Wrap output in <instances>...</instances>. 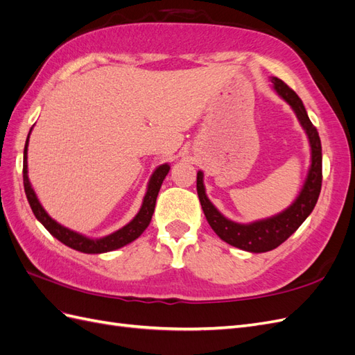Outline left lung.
I'll return each instance as SVG.
<instances>
[{"instance_id": "obj_1", "label": "left lung", "mask_w": 355, "mask_h": 355, "mask_svg": "<svg viewBox=\"0 0 355 355\" xmlns=\"http://www.w3.org/2000/svg\"><path fill=\"white\" fill-rule=\"evenodd\" d=\"M274 90L292 106L297 120L305 130L309 146H311V166L305 179V184L300 189L296 200L282 213L272 218L256 220L252 223H237L227 219L223 214L213 206V202L206 196L204 188V175L200 170L197 173V192L211 230L218 234V237L234 247L252 253H263L274 250L275 247L284 243L292 235L304 220L314 210L320 191H321V142L317 128L311 123L305 106L299 96L288 87L280 78H271Z\"/></svg>"}]
</instances>
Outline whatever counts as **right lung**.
I'll return each instance as SVG.
<instances>
[{
    "label": "right lung",
    "mask_w": 355,
    "mask_h": 355,
    "mask_svg": "<svg viewBox=\"0 0 355 355\" xmlns=\"http://www.w3.org/2000/svg\"><path fill=\"white\" fill-rule=\"evenodd\" d=\"M32 132V128L29 130V135ZM29 135L26 137V144L24 149V187H25V194L28 198L29 206L34 211L35 218L44 225V228L53 235V237L58 239L60 243L65 245L71 247L73 250H78L83 253H106V252H112L120 249V247L135 241L137 237H141V234L148 228L149 222L153 219V213L155 209V201L157 196L159 192L161 184H163L164 178L167 176L170 166L168 164H161L158 166L154 173L148 182V188H146V194L144 197L141 210L137 211L136 216L128 222L125 227L120 228L118 231L106 235V237L102 239H90L85 237V235L75 232L67 227H63L59 222H56L53 218L49 216V213L44 210V207L41 206L40 200L37 198L35 191L32 189V185L28 178V144H29Z\"/></svg>",
    "instance_id": "1"
}]
</instances>
